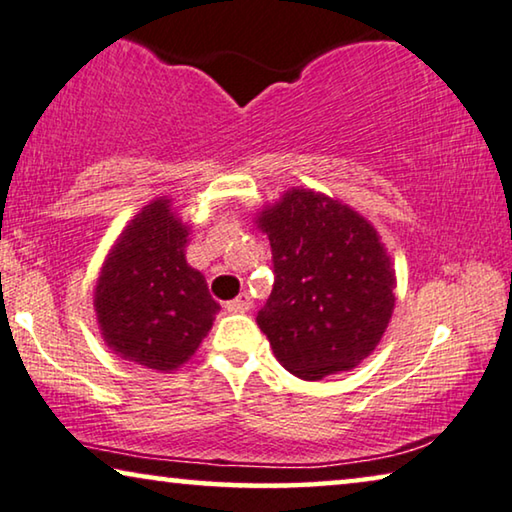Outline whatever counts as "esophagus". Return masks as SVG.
Here are the masks:
<instances>
[{
    "label": "esophagus",
    "mask_w": 512,
    "mask_h": 512,
    "mask_svg": "<svg viewBox=\"0 0 512 512\" xmlns=\"http://www.w3.org/2000/svg\"><path fill=\"white\" fill-rule=\"evenodd\" d=\"M226 309L231 311V314H244V311L251 309V298H249L247 293H242V295H238V298H235V300L226 302Z\"/></svg>",
    "instance_id": "1"
}]
</instances>
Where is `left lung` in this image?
Here are the masks:
<instances>
[{
  "instance_id": "1",
  "label": "left lung",
  "mask_w": 512,
  "mask_h": 512,
  "mask_svg": "<svg viewBox=\"0 0 512 512\" xmlns=\"http://www.w3.org/2000/svg\"><path fill=\"white\" fill-rule=\"evenodd\" d=\"M274 286L256 323L288 372L305 381L358 367L395 309V265L376 228L337 198L293 187L256 212Z\"/></svg>"
}]
</instances>
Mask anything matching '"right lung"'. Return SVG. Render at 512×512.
Segmentation results:
<instances>
[{
  "mask_svg": "<svg viewBox=\"0 0 512 512\" xmlns=\"http://www.w3.org/2000/svg\"><path fill=\"white\" fill-rule=\"evenodd\" d=\"M189 226L173 201L145 205L110 247L94 286L103 342L117 358L170 374L198 351L221 309L187 263Z\"/></svg>",
  "mask_w": 512,
  "mask_h": 512,
  "instance_id": "add662e5",
  "label": "right lung"
}]
</instances>
